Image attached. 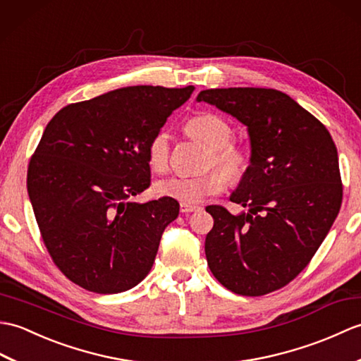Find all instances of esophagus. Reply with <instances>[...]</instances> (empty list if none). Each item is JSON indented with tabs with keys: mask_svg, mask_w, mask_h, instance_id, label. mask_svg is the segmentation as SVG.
I'll return each mask as SVG.
<instances>
[{
	"mask_svg": "<svg viewBox=\"0 0 361 361\" xmlns=\"http://www.w3.org/2000/svg\"><path fill=\"white\" fill-rule=\"evenodd\" d=\"M199 208L197 205H188V204H180V212L182 213H191V212H197Z\"/></svg>",
	"mask_w": 361,
	"mask_h": 361,
	"instance_id": "esophagus-1",
	"label": "esophagus"
}]
</instances>
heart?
<instances>
[{
	"label": "heart",
	"instance_id": "obj_1",
	"mask_svg": "<svg viewBox=\"0 0 361 361\" xmlns=\"http://www.w3.org/2000/svg\"><path fill=\"white\" fill-rule=\"evenodd\" d=\"M185 133L210 149L205 166H218L228 180H241L250 166V157L243 148L230 145L233 130L228 122L214 114H197L185 125ZM170 162V135L159 131L148 145V164L156 173H164ZM226 178L221 173L212 171L202 176H171L154 183L156 195L171 197L180 204H199L207 196L222 190Z\"/></svg>",
	"mask_w": 361,
	"mask_h": 361
}]
</instances>
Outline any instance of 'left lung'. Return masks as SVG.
<instances>
[{"mask_svg": "<svg viewBox=\"0 0 361 361\" xmlns=\"http://www.w3.org/2000/svg\"><path fill=\"white\" fill-rule=\"evenodd\" d=\"M247 128L250 166L230 201L208 205V267L228 290L259 296L290 283L329 233L341 207L338 154L326 126L289 95L264 87L197 94Z\"/></svg>", "mask_w": 361, "mask_h": 361, "instance_id": "8db88e82", "label": "left lung"}]
</instances>
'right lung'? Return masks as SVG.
<instances>
[{
  "label": "right lung",
  "instance_id": "1",
  "mask_svg": "<svg viewBox=\"0 0 361 361\" xmlns=\"http://www.w3.org/2000/svg\"><path fill=\"white\" fill-rule=\"evenodd\" d=\"M195 86H126L60 109L27 170L43 241L72 283L95 293L137 286L153 267L171 197L134 202L149 187L148 145Z\"/></svg>",
  "mask_w": 361,
  "mask_h": 361
}]
</instances>
